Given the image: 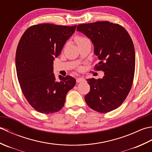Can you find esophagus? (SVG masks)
<instances>
[{"instance_id":"esophagus-1","label":"esophagus","mask_w":152,"mask_h":152,"mask_svg":"<svg viewBox=\"0 0 152 152\" xmlns=\"http://www.w3.org/2000/svg\"><path fill=\"white\" fill-rule=\"evenodd\" d=\"M85 81V79L83 78H78L76 79V82L80 83V82H83Z\"/></svg>"}]
</instances>
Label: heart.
I'll return each instance as SVG.
<instances>
[{
    "instance_id": "obj_1",
    "label": "heart",
    "mask_w": 152,
    "mask_h": 152,
    "mask_svg": "<svg viewBox=\"0 0 152 152\" xmlns=\"http://www.w3.org/2000/svg\"><path fill=\"white\" fill-rule=\"evenodd\" d=\"M75 42L77 44V45H80L81 44H83V43H85L86 42H89V40L88 39V38H87L86 37H82V36H76L75 37Z\"/></svg>"
}]
</instances>
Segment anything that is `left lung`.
<instances>
[{"label": "left lung", "instance_id": "1", "mask_svg": "<svg viewBox=\"0 0 152 152\" xmlns=\"http://www.w3.org/2000/svg\"><path fill=\"white\" fill-rule=\"evenodd\" d=\"M77 30L91 39L100 62L94 69L102 79H87L90 91L85 101L90 108L106 113L119 107L129 93L135 69V52L129 34L121 25L108 21L80 24Z\"/></svg>", "mask_w": 152, "mask_h": 152}]
</instances>
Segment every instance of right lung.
<instances>
[{
  "mask_svg": "<svg viewBox=\"0 0 152 152\" xmlns=\"http://www.w3.org/2000/svg\"><path fill=\"white\" fill-rule=\"evenodd\" d=\"M76 27L51 23L32 25L18 43L15 67L19 85L29 104L42 114L61 110L67 93L75 86L76 80L70 76H59L56 80L53 61Z\"/></svg>",
  "mask_w": 152,
  "mask_h": 152,
  "instance_id": "obj_1",
  "label": "right lung"
}]
</instances>
